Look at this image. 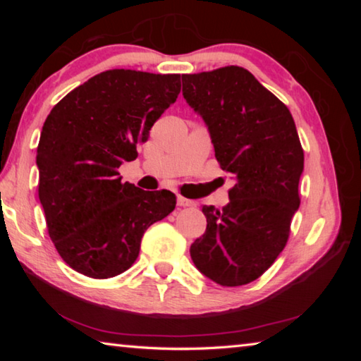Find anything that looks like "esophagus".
<instances>
[{
  "mask_svg": "<svg viewBox=\"0 0 361 361\" xmlns=\"http://www.w3.org/2000/svg\"><path fill=\"white\" fill-rule=\"evenodd\" d=\"M176 204H178L180 207H195L194 200H189L186 197H181V195H178V199H176Z\"/></svg>",
  "mask_w": 361,
  "mask_h": 361,
  "instance_id": "obj_1",
  "label": "esophagus"
}]
</instances>
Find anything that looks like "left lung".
I'll list each match as a JSON object with an SVG mask.
<instances>
[{"instance_id": "1", "label": "left lung", "mask_w": 361, "mask_h": 361, "mask_svg": "<svg viewBox=\"0 0 361 361\" xmlns=\"http://www.w3.org/2000/svg\"><path fill=\"white\" fill-rule=\"evenodd\" d=\"M183 97L209 127L215 157L237 183L229 204L202 207L195 267L223 286L261 277L282 253L299 209L304 151L290 109L242 66L183 75Z\"/></svg>"}]
</instances>
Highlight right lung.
<instances>
[{
    "instance_id": "right-lung-1",
    "label": "right lung",
    "mask_w": 361,
    "mask_h": 361,
    "mask_svg": "<svg viewBox=\"0 0 361 361\" xmlns=\"http://www.w3.org/2000/svg\"><path fill=\"white\" fill-rule=\"evenodd\" d=\"M180 87V75L108 70L49 113L36 154L39 202L49 237L76 272L119 276L138 258L145 231L173 212V192L122 183L118 169L137 159Z\"/></svg>"
}]
</instances>
